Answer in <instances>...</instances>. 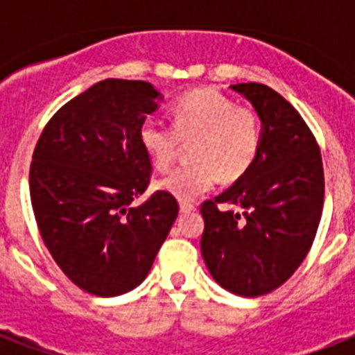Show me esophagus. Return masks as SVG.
Instances as JSON below:
<instances>
[{
  "label": "esophagus",
  "instance_id": "obj_1",
  "mask_svg": "<svg viewBox=\"0 0 355 355\" xmlns=\"http://www.w3.org/2000/svg\"><path fill=\"white\" fill-rule=\"evenodd\" d=\"M197 208H195L193 202H180V211L182 214H191V211H195Z\"/></svg>",
  "mask_w": 355,
  "mask_h": 355
}]
</instances>
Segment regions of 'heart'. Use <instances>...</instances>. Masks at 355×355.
<instances>
[{
    "label": "heart",
    "mask_w": 355,
    "mask_h": 355,
    "mask_svg": "<svg viewBox=\"0 0 355 355\" xmlns=\"http://www.w3.org/2000/svg\"><path fill=\"white\" fill-rule=\"evenodd\" d=\"M261 139L258 114L210 88L189 92L173 105V127L156 119L139 125V144L158 169L171 166L182 144H193L189 156L195 164L177 167L155 184L182 202L214 189L219 178L239 180L258 158Z\"/></svg>",
    "instance_id": "heart-1"
}]
</instances>
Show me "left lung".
Segmentation results:
<instances>
[{
  "label": "left lung",
  "mask_w": 355,
  "mask_h": 355,
  "mask_svg": "<svg viewBox=\"0 0 355 355\" xmlns=\"http://www.w3.org/2000/svg\"><path fill=\"white\" fill-rule=\"evenodd\" d=\"M230 88L250 101L263 139L248 173L200 206V252L219 286L261 297L308 256L324 205V171L313 134L278 92L258 83Z\"/></svg>",
  "instance_id": "1"
}]
</instances>
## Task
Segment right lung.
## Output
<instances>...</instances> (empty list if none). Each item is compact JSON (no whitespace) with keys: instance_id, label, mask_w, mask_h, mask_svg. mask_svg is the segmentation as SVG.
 Listing matches in <instances>:
<instances>
[{"instance_id":"1","label":"right lung","mask_w":355,"mask_h":355,"mask_svg":"<svg viewBox=\"0 0 355 355\" xmlns=\"http://www.w3.org/2000/svg\"><path fill=\"white\" fill-rule=\"evenodd\" d=\"M160 99L145 80H101L49 119L33 153L42 239L64 275L97 297L138 287L177 219V199L164 191L130 206L153 171L139 125Z\"/></svg>"}]
</instances>
